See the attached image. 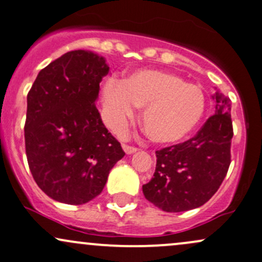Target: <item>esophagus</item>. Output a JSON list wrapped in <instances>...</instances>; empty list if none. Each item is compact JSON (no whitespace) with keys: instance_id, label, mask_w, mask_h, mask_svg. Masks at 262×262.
I'll return each instance as SVG.
<instances>
[{"instance_id":"esophagus-1","label":"esophagus","mask_w":262,"mask_h":262,"mask_svg":"<svg viewBox=\"0 0 262 262\" xmlns=\"http://www.w3.org/2000/svg\"><path fill=\"white\" fill-rule=\"evenodd\" d=\"M122 149L125 150L126 155H132V153H135L137 150L136 147L128 146V144H122Z\"/></svg>"}]
</instances>
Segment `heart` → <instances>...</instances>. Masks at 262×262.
I'll return each mask as SVG.
<instances>
[{
    "mask_svg": "<svg viewBox=\"0 0 262 262\" xmlns=\"http://www.w3.org/2000/svg\"><path fill=\"white\" fill-rule=\"evenodd\" d=\"M103 101L116 131L124 130L134 106L143 107V131L158 144L178 143L189 137L206 110V97L200 85L159 70H138L124 82L109 79L103 87Z\"/></svg>",
    "mask_w": 262,
    "mask_h": 262,
    "instance_id": "b5f03b06",
    "label": "heart"
}]
</instances>
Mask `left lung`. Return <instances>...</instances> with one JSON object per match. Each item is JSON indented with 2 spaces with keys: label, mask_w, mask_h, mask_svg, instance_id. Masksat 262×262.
<instances>
[{
  "label": "left lung",
  "mask_w": 262,
  "mask_h": 262,
  "mask_svg": "<svg viewBox=\"0 0 262 262\" xmlns=\"http://www.w3.org/2000/svg\"><path fill=\"white\" fill-rule=\"evenodd\" d=\"M212 99L216 101L214 115L195 137L156 152V171L142 191L163 211L200 207L217 192L226 178L233 137L230 99L220 92Z\"/></svg>",
  "instance_id": "8db88e82"
}]
</instances>
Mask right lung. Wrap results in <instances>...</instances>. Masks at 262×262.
Listing matches in <instances>:
<instances>
[{
	"label": "right lung",
	"instance_id": "1",
	"mask_svg": "<svg viewBox=\"0 0 262 262\" xmlns=\"http://www.w3.org/2000/svg\"><path fill=\"white\" fill-rule=\"evenodd\" d=\"M105 58L66 52L39 72L27 97L24 126L29 169L49 198L83 205L97 198L125 156L95 106Z\"/></svg>",
	"mask_w": 262,
	"mask_h": 262
}]
</instances>
